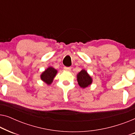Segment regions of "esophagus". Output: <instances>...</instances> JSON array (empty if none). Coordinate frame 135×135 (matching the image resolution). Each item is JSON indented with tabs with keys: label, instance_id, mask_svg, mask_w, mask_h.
<instances>
[{
	"label": "esophagus",
	"instance_id": "34e87169",
	"mask_svg": "<svg viewBox=\"0 0 135 135\" xmlns=\"http://www.w3.org/2000/svg\"><path fill=\"white\" fill-rule=\"evenodd\" d=\"M71 68H69V67H64V70H65V71H71Z\"/></svg>",
	"mask_w": 135,
	"mask_h": 135
}]
</instances>
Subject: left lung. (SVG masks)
<instances>
[{"label": "left lung", "instance_id": "1", "mask_svg": "<svg viewBox=\"0 0 135 135\" xmlns=\"http://www.w3.org/2000/svg\"><path fill=\"white\" fill-rule=\"evenodd\" d=\"M77 80L79 85L82 88H85L90 86L93 82L92 77L88 74L87 71L84 69L77 74Z\"/></svg>", "mask_w": 135, "mask_h": 135}]
</instances>
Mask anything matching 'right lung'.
<instances>
[{
	"instance_id": "add662e5",
	"label": "right lung",
	"mask_w": 135,
	"mask_h": 135,
	"mask_svg": "<svg viewBox=\"0 0 135 135\" xmlns=\"http://www.w3.org/2000/svg\"><path fill=\"white\" fill-rule=\"evenodd\" d=\"M58 73V71L54 68L49 66L43 71L40 74V79L44 83L48 85H50L52 84L55 77Z\"/></svg>"
}]
</instances>
